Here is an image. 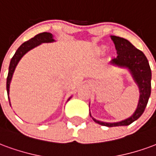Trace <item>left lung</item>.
<instances>
[{"instance_id":"obj_1","label":"left lung","mask_w":156,"mask_h":156,"mask_svg":"<svg viewBox=\"0 0 156 156\" xmlns=\"http://www.w3.org/2000/svg\"><path fill=\"white\" fill-rule=\"evenodd\" d=\"M111 38L118 53L117 58L112 59L111 62L113 64L129 69L139 86L140 97L136 111L130 118L125 120L117 123H105L94 119L96 123L108 127L129 125L138 119L144 113L151 93V69L143 51L137 49L126 39L116 36H112Z\"/></svg>"}]
</instances>
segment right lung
Segmentation results:
<instances>
[{"label":"right lung","instance_id":"1","mask_svg":"<svg viewBox=\"0 0 156 156\" xmlns=\"http://www.w3.org/2000/svg\"><path fill=\"white\" fill-rule=\"evenodd\" d=\"M52 37H53L52 34L49 33V32H41V33H39L37 35H36L34 37L29 39L28 41H25L24 43H22L19 47L14 56L12 57L11 62H10V66H9L8 75H7V78H6L7 95H9V88H10V83H11V80H12V74H13L14 70H15L18 62L20 61V59L23 57V55L25 53H27V51H30L33 48L38 46L39 44L43 43V42H51V41H54Z\"/></svg>","mask_w":156,"mask_h":156}]
</instances>
